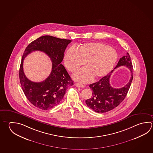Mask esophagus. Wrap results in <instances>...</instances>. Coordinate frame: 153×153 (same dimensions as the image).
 I'll return each mask as SVG.
<instances>
[{
  "label": "esophagus",
  "instance_id": "1",
  "mask_svg": "<svg viewBox=\"0 0 153 153\" xmlns=\"http://www.w3.org/2000/svg\"><path fill=\"white\" fill-rule=\"evenodd\" d=\"M75 86L76 87H79V88H83L85 87L83 85L79 83H75Z\"/></svg>",
  "mask_w": 153,
  "mask_h": 153
}]
</instances>
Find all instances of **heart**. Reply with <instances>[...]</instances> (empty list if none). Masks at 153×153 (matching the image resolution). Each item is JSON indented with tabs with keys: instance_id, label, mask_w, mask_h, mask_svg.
<instances>
[{
	"instance_id": "1",
	"label": "heart",
	"mask_w": 153,
	"mask_h": 153,
	"mask_svg": "<svg viewBox=\"0 0 153 153\" xmlns=\"http://www.w3.org/2000/svg\"><path fill=\"white\" fill-rule=\"evenodd\" d=\"M117 59L116 51L101 42H87L78 48L71 47L64 57L65 65L71 72H76L85 64L83 68L73 76L74 79L86 82L94 79L103 78L113 68Z\"/></svg>"
}]
</instances>
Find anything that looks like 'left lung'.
<instances>
[{
    "instance_id": "8db88e82",
    "label": "left lung",
    "mask_w": 153,
    "mask_h": 153,
    "mask_svg": "<svg viewBox=\"0 0 153 153\" xmlns=\"http://www.w3.org/2000/svg\"><path fill=\"white\" fill-rule=\"evenodd\" d=\"M122 65H126L130 70L131 79L125 87L120 89H114L110 86L109 79L114 70ZM114 70L99 81L89 85V87L93 91L92 97L85 102L87 106L95 112L106 113L111 111L119 106L127 94L133 78V65L129 53L120 59Z\"/></svg>"
}]
</instances>
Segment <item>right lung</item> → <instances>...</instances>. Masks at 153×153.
I'll return each instance as SVG.
<instances>
[{
	"label": "right lung",
	"mask_w": 153,
	"mask_h": 153,
	"mask_svg": "<svg viewBox=\"0 0 153 153\" xmlns=\"http://www.w3.org/2000/svg\"><path fill=\"white\" fill-rule=\"evenodd\" d=\"M71 42V40L45 36L34 40L25 49L20 66V81L26 97L38 108L47 110L57 106L64 97L68 86L73 85V81L61 64L65 51ZM36 50L46 53L53 62L51 74L44 81L39 83L28 79L23 70L25 57Z\"/></svg>",
	"instance_id": "1"
}]
</instances>
